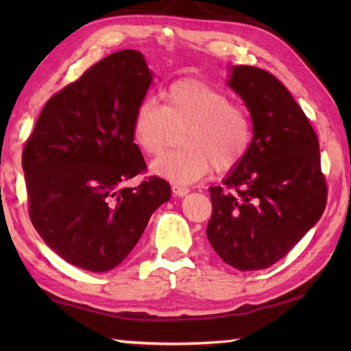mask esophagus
<instances>
[{
  "instance_id": "34e87169",
  "label": "esophagus",
  "mask_w": 351,
  "mask_h": 351,
  "mask_svg": "<svg viewBox=\"0 0 351 351\" xmlns=\"http://www.w3.org/2000/svg\"><path fill=\"white\" fill-rule=\"evenodd\" d=\"M171 190H173L175 195L180 196V197L187 196L189 191H190L187 187H184V185H180V184H173V185H171Z\"/></svg>"
}]
</instances>
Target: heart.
<instances>
[{"instance_id": "b5f03b06", "label": "heart", "mask_w": 351, "mask_h": 351, "mask_svg": "<svg viewBox=\"0 0 351 351\" xmlns=\"http://www.w3.org/2000/svg\"><path fill=\"white\" fill-rule=\"evenodd\" d=\"M184 128L182 147L152 164V171L175 184L195 182L213 167L228 171L247 154L253 128L244 107L230 102L229 95L197 78H181L162 92V106L152 98L134 110L131 136L147 156H158L170 145L173 130Z\"/></svg>"}]
</instances>
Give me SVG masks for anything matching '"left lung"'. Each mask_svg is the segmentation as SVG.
Returning a JSON list of instances; mask_svg holds the SVG:
<instances>
[{"label":"left lung","instance_id":"8db88e82","mask_svg":"<svg viewBox=\"0 0 351 351\" xmlns=\"http://www.w3.org/2000/svg\"><path fill=\"white\" fill-rule=\"evenodd\" d=\"M229 87L250 110L247 154L223 185L211 187L206 237L223 263L241 271L278 263L324 213L327 184L317 134L270 72L235 66Z\"/></svg>","mask_w":351,"mask_h":351}]
</instances>
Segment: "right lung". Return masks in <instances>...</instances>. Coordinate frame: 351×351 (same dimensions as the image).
Here are the masks:
<instances>
[{
    "label": "right lung",
    "mask_w": 351,
    "mask_h": 351,
    "mask_svg": "<svg viewBox=\"0 0 351 351\" xmlns=\"http://www.w3.org/2000/svg\"><path fill=\"white\" fill-rule=\"evenodd\" d=\"M152 81L138 51H117L51 96L22 151L28 214L66 263L108 271L136 247L170 184L143 173L131 136L134 110Z\"/></svg>",
    "instance_id": "right-lung-1"
}]
</instances>
